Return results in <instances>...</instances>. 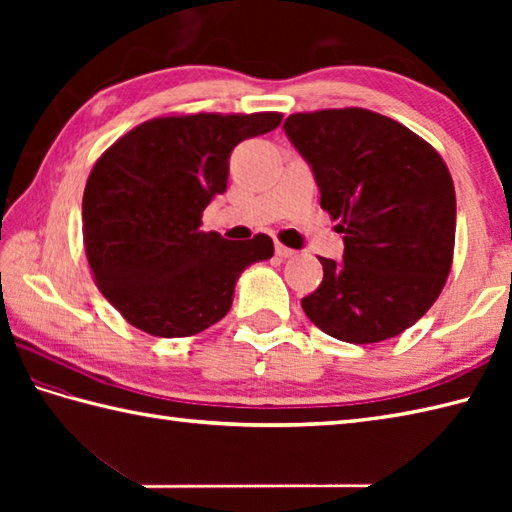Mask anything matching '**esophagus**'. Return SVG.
Masks as SVG:
<instances>
[{"mask_svg": "<svg viewBox=\"0 0 512 512\" xmlns=\"http://www.w3.org/2000/svg\"><path fill=\"white\" fill-rule=\"evenodd\" d=\"M275 253H277L281 259H288V257L295 255V250L288 248V246H284V244H275Z\"/></svg>", "mask_w": 512, "mask_h": 512, "instance_id": "esophagus-1", "label": "esophagus"}]
</instances>
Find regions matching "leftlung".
Segmentation results:
<instances>
[{"instance_id":"1","label":"left lung","mask_w":512,"mask_h":512,"mask_svg":"<svg viewBox=\"0 0 512 512\" xmlns=\"http://www.w3.org/2000/svg\"><path fill=\"white\" fill-rule=\"evenodd\" d=\"M321 209L341 220L343 259L319 257L323 281L301 299L334 339L365 345L411 328L453 262L455 189L438 151L391 118L347 107L286 118Z\"/></svg>"}]
</instances>
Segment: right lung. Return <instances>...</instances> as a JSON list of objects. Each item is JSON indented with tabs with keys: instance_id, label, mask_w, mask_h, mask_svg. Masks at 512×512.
<instances>
[{
	"instance_id": "right-lung-1",
	"label": "right lung",
	"mask_w": 512,
	"mask_h": 512,
	"mask_svg": "<svg viewBox=\"0 0 512 512\" xmlns=\"http://www.w3.org/2000/svg\"><path fill=\"white\" fill-rule=\"evenodd\" d=\"M281 114H193L134 127L96 162L83 193V242L96 286L123 317L160 339L226 317L239 275L273 257V239L231 242L202 231L226 191L228 158L273 132Z\"/></svg>"
}]
</instances>
